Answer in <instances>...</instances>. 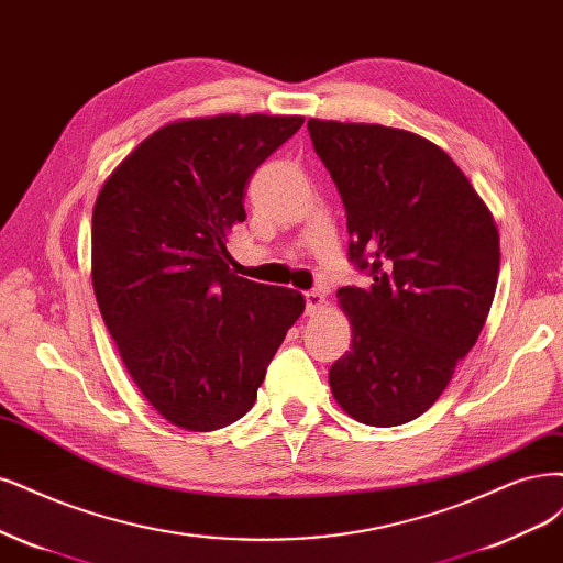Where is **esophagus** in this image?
Returning <instances> with one entry per match:
<instances>
[{"instance_id": "esophagus-1", "label": "esophagus", "mask_w": 563, "mask_h": 563, "mask_svg": "<svg viewBox=\"0 0 563 563\" xmlns=\"http://www.w3.org/2000/svg\"><path fill=\"white\" fill-rule=\"evenodd\" d=\"M305 302H307V314L314 317L319 309L325 307V298L321 290H309V294H305Z\"/></svg>"}]
</instances>
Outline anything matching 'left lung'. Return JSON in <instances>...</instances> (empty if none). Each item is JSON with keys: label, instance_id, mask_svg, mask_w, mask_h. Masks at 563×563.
<instances>
[{"label": "left lung", "instance_id": "left-lung-1", "mask_svg": "<svg viewBox=\"0 0 563 563\" xmlns=\"http://www.w3.org/2000/svg\"><path fill=\"white\" fill-rule=\"evenodd\" d=\"M307 130L346 209L349 258L373 277L338 290L352 346L328 382L349 417L389 429L429 410L477 342L496 294L498 228L426 137L319 119Z\"/></svg>", "mask_w": 563, "mask_h": 563}]
</instances>
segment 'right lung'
Instances as JSON below:
<instances>
[{"instance_id":"1","label":"right lung","mask_w":563,"mask_h":563,"mask_svg":"<svg viewBox=\"0 0 563 563\" xmlns=\"http://www.w3.org/2000/svg\"><path fill=\"white\" fill-rule=\"evenodd\" d=\"M302 115L221 113L158 128L92 207V288L125 371L161 417L207 433L244 417L305 312L294 288L238 277L225 242L256 167Z\"/></svg>"}]
</instances>
